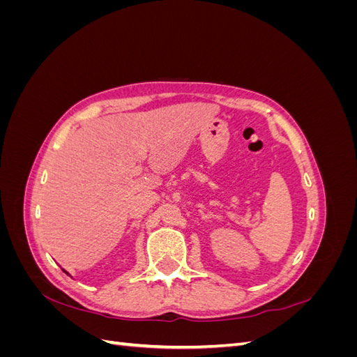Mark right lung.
<instances>
[{"instance_id":"add662e5","label":"right lung","mask_w":357,"mask_h":357,"mask_svg":"<svg viewBox=\"0 0 357 357\" xmlns=\"http://www.w3.org/2000/svg\"><path fill=\"white\" fill-rule=\"evenodd\" d=\"M62 271H63V273H66V274H68V273H67V271H66V269H62ZM68 275H70V274H68Z\"/></svg>"}]
</instances>
